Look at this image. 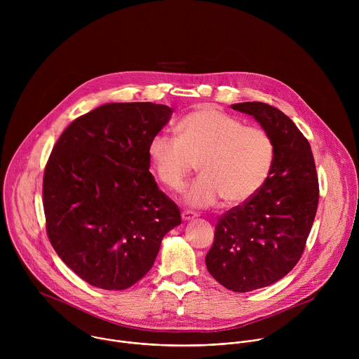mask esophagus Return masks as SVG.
<instances>
[{
	"mask_svg": "<svg viewBox=\"0 0 359 359\" xmlns=\"http://www.w3.org/2000/svg\"><path fill=\"white\" fill-rule=\"evenodd\" d=\"M196 217H197V215L193 213V212H183V213H182L183 222H190V220H193V219H196Z\"/></svg>",
	"mask_w": 359,
	"mask_h": 359,
	"instance_id": "1",
	"label": "esophagus"
}]
</instances>
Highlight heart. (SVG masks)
I'll use <instances>...</instances> for the list:
<instances>
[{
  "mask_svg": "<svg viewBox=\"0 0 359 359\" xmlns=\"http://www.w3.org/2000/svg\"><path fill=\"white\" fill-rule=\"evenodd\" d=\"M176 135L158 133L147 146L153 173L172 190H180L194 168L200 176L190 184L184 203L193 209L215 206L220 198L237 206L260 191L274 162L269 132L244 123L216 107L204 105L176 125Z\"/></svg>",
  "mask_w": 359,
  "mask_h": 359,
  "instance_id": "obj_1",
  "label": "heart"
}]
</instances>
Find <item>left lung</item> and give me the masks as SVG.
Here are the masks:
<instances>
[{"label":"left lung","instance_id":"1","mask_svg":"<svg viewBox=\"0 0 359 359\" xmlns=\"http://www.w3.org/2000/svg\"><path fill=\"white\" fill-rule=\"evenodd\" d=\"M269 132L274 142L271 173L260 191L219 219L206 267L236 292L271 285L298 263L318 206L311 146L295 123L263 102L231 105Z\"/></svg>","mask_w":359,"mask_h":359}]
</instances>
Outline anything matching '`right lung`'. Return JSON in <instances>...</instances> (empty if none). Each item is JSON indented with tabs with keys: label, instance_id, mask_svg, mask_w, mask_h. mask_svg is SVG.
<instances>
[{
	"label": "right lung",
	"instance_id": "add662e5",
	"mask_svg": "<svg viewBox=\"0 0 359 359\" xmlns=\"http://www.w3.org/2000/svg\"><path fill=\"white\" fill-rule=\"evenodd\" d=\"M172 114L150 102L105 104L75 119L50 153L42 191L46 233L61 260L93 287L133 285L182 223L147 156Z\"/></svg>",
	"mask_w": 359,
	"mask_h": 359
}]
</instances>
